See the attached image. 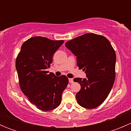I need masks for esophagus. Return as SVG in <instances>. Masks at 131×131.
<instances>
[{"label":"esophagus","instance_id":"34e87169","mask_svg":"<svg viewBox=\"0 0 131 131\" xmlns=\"http://www.w3.org/2000/svg\"><path fill=\"white\" fill-rule=\"evenodd\" d=\"M68 80H69V82L71 83V84L73 82V79H72V78H70V79H68Z\"/></svg>","mask_w":131,"mask_h":131}]
</instances>
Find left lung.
Returning <instances> with one entry per match:
<instances>
[{
  "label": "left lung",
  "mask_w": 131,
  "mask_h": 131,
  "mask_svg": "<svg viewBox=\"0 0 131 131\" xmlns=\"http://www.w3.org/2000/svg\"><path fill=\"white\" fill-rule=\"evenodd\" d=\"M77 57V64L86 79L75 78L81 89L76 94L78 103L85 108H96L108 97L115 79L116 54L110 41L102 35L85 34L66 42Z\"/></svg>",
  "instance_id": "left-lung-1"
}]
</instances>
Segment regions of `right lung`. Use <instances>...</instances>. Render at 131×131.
Wrapping results in <instances>:
<instances>
[{
  "label": "right lung",
  "mask_w": 131,
  "mask_h": 131,
  "mask_svg": "<svg viewBox=\"0 0 131 131\" xmlns=\"http://www.w3.org/2000/svg\"><path fill=\"white\" fill-rule=\"evenodd\" d=\"M64 40L34 37L23 43L16 60L19 86L29 101L38 109L50 111L60 105L63 91L68 84L65 75L48 74L52 57Z\"/></svg>",
  "instance_id": "obj_1"
}]
</instances>
